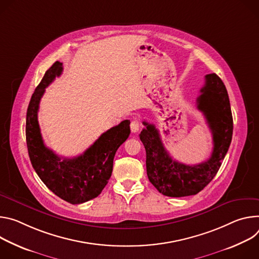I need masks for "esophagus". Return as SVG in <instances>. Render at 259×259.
Returning <instances> with one entry per match:
<instances>
[{
    "label": "esophagus",
    "mask_w": 259,
    "mask_h": 259,
    "mask_svg": "<svg viewBox=\"0 0 259 259\" xmlns=\"http://www.w3.org/2000/svg\"><path fill=\"white\" fill-rule=\"evenodd\" d=\"M139 130H140V123L137 119H134L131 122V131H132V133H138Z\"/></svg>",
    "instance_id": "esophagus-1"
}]
</instances>
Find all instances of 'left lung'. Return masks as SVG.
<instances>
[{
	"label": "left lung",
	"instance_id": "1",
	"mask_svg": "<svg viewBox=\"0 0 259 259\" xmlns=\"http://www.w3.org/2000/svg\"><path fill=\"white\" fill-rule=\"evenodd\" d=\"M199 92L197 109L205 115L213 136V151L206 161L194 165L176 161L165 150L156 127L143 121L146 127L141 132L140 139L146 150L147 176L166 196L182 197L203 190L217 174L231 145L234 122L224 83L216 74H208Z\"/></svg>",
	"mask_w": 259,
	"mask_h": 259
}]
</instances>
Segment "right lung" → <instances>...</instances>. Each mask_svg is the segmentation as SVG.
Listing matches in <instances>:
<instances>
[{"mask_svg": "<svg viewBox=\"0 0 259 259\" xmlns=\"http://www.w3.org/2000/svg\"><path fill=\"white\" fill-rule=\"evenodd\" d=\"M62 72L63 64L55 62L46 71L31 98L26 112V145L32 165L43 183L66 202L78 205L97 197L107 185L115 153L131 134V122L123 120L111 127L79 156L64 158L56 155L44 145L38 110L45 89Z\"/></svg>", "mask_w": 259, "mask_h": 259, "instance_id": "obj_1", "label": "right lung"}]
</instances>
